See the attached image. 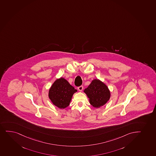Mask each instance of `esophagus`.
Segmentation results:
<instances>
[{
  "label": "esophagus",
  "mask_w": 156,
  "mask_h": 156,
  "mask_svg": "<svg viewBox=\"0 0 156 156\" xmlns=\"http://www.w3.org/2000/svg\"><path fill=\"white\" fill-rule=\"evenodd\" d=\"M83 89V86H80V87H78V89L79 90V91H82Z\"/></svg>",
  "instance_id": "obj_1"
}]
</instances>
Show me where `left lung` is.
I'll return each instance as SVG.
<instances>
[{
  "mask_svg": "<svg viewBox=\"0 0 156 156\" xmlns=\"http://www.w3.org/2000/svg\"><path fill=\"white\" fill-rule=\"evenodd\" d=\"M86 93L91 105L95 108H99L105 105L110 97V91L106 84L98 79H94L88 88L85 89Z\"/></svg>",
  "mask_w": 156,
  "mask_h": 156,
  "instance_id": "left-lung-1",
  "label": "left lung"
}]
</instances>
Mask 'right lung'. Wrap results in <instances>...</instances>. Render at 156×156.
<instances>
[{"mask_svg":"<svg viewBox=\"0 0 156 156\" xmlns=\"http://www.w3.org/2000/svg\"><path fill=\"white\" fill-rule=\"evenodd\" d=\"M77 92L63 78L54 81L49 91V98L53 105L61 109H64L69 105L72 96Z\"/></svg>","mask_w":156,"mask_h":156,"instance_id":"right-lung-1","label":"right lung"}]
</instances>
